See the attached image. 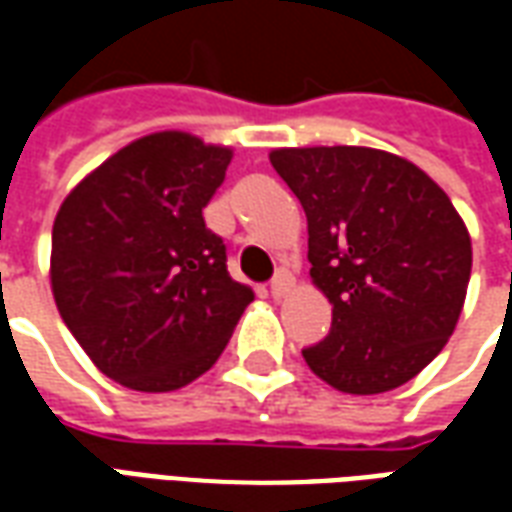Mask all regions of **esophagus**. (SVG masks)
<instances>
[{
  "label": "esophagus",
  "mask_w": 512,
  "mask_h": 512,
  "mask_svg": "<svg viewBox=\"0 0 512 512\" xmlns=\"http://www.w3.org/2000/svg\"><path fill=\"white\" fill-rule=\"evenodd\" d=\"M290 290H293V277H290L288 271H279L277 277L271 279V296L274 299H285Z\"/></svg>",
  "instance_id": "34e87169"
}]
</instances>
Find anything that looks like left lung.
I'll list each match as a JSON object with an SVG mask.
<instances>
[{"instance_id": "obj_1", "label": "left lung", "mask_w": 512, "mask_h": 512, "mask_svg": "<svg viewBox=\"0 0 512 512\" xmlns=\"http://www.w3.org/2000/svg\"><path fill=\"white\" fill-rule=\"evenodd\" d=\"M307 213L312 285L332 332L304 362L345 395H381L428 367L461 318L472 238L436 180L376 147H277Z\"/></svg>"}]
</instances>
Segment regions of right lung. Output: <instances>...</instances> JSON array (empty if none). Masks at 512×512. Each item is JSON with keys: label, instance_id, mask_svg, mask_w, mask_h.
<instances>
[{"label": "right lung", "instance_id": "obj_1", "mask_svg": "<svg viewBox=\"0 0 512 512\" xmlns=\"http://www.w3.org/2000/svg\"><path fill=\"white\" fill-rule=\"evenodd\" d=\"M233 150L158 131L117 150L62 200L51 293L93 365L136 392H172L216 365L255 299L227 274L202 208Z\"/></svg>", "mask_w": 512, "mask_h": 512}]
</instances>
